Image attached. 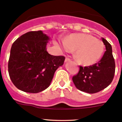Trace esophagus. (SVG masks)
<instances>
[{
    "instance_id": "34e87169",
    "label": "esophagus",
    "mask_w": 122,
    "mask_h": 122,
    "mask_svg": "<svg viewBox=\"0 0 122 122\" xmlns=\"http://www.w3.org/2000/svg\"><path fill=\"white\" fill-rule=\"evenodd\" d=\"M70 60V59H69L68 57H66V58H65V62H69Z\"/></svg>"
}]
</instances>
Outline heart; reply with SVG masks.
<instances>
[{
  "label": "heart",
  "instance_id": "b5f03b06",
  "mask_svg": "<svg viewBox=\"0 0 122 122\" xmlns=\"http://www.w3.org/2000/svg\"><path fill=\"white\" fill-rule=\"evenodd\" d=\"M66 52L76 50L74 57L81 64L89 66L98 62L103 55L104 44L101 40L87 34H71L61 45Z\"/></svg>",
  "mask_w": 122,
  "mask_h": 122
}]
</instances>
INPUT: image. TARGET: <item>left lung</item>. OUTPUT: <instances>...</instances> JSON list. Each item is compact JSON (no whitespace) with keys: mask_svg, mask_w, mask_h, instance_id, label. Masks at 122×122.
Listing matches in <instances>:
<instances>
[{"mask_svg":"<svg viewBox=\"0 0 122 122\" xmlns=\"http://www.w3.org/2000/svg\"><path fill=\"white\" fill-rule=\"evenodd\" d=\"M106 51L98 63L88 66H79L77 74L73 76V81L77 89L89 93H95L103 90L114 79L116 64L112 46L102 38Z\"/></svg>","mask_w":122,"mask_h":122,"instance_id":"left-lung-1","label":"left lung"}]
</instances>
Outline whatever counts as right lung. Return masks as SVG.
Returning a JSON list of instances; mask_svg holds the SVG:
<instances>
[{
    "mask_svg": "<svg viewBox=\"0 0 122 122\" xmlns=\"http://www.w3.org/2000/svg\"><path fill=\"white\" fill-rule=\"evenodd\" d=\"M49 38L41 30L21 35L13 43L8 69L15 87L35 93L47 89L56 70L63 65L64 56H54L46 51Z\"/></svg>",
    "mask_w": 122,
    "mask_h": 122,
    "instance_id": "add662e5",
    "label": "right lung"
}]
</instances>
